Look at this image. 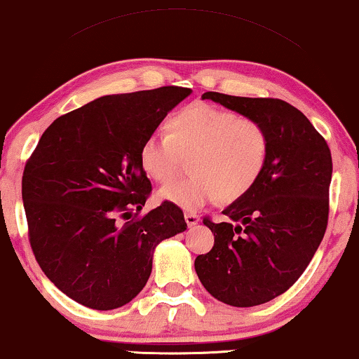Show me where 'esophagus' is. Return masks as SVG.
<instances>
[{"instance_id":"obj_1","label":"esophagus","mask_w":359,"mask_h":359,"mask_svg":"<svg viewBox=\"0 0 359 359\" xmlns=\"http://www.w3.org/2000/svg\"><path fill=\"white\" fill-rule=\"evenodd\" d=\"M184 217H185V222H187V225H189V226L197 225L198 222H201V217L195 215V213H192V212H187V213H185Z\"/></svg>"}]
</instances>
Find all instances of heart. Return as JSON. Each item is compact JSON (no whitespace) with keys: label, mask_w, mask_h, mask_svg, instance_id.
Segmentation results:
<instances>
[{"label":"heart","mask_w":359,"mask_h":359,"mask_svg":"<svg viewBox=\"0 0 359 359\" xmlns=\"http://www.w3.org/2000/svg\"><path fill=\"white\" fill-rule=\"evenodd\" d=\"M167 130L149 134L139 151L142 170L167 182L182 156H190L192 175L158 189V198L182 210H201L222 198L238 201L255 187L266 167L270 137L258 121L238 117L212 104H192L177 111Z\"/></svg>","instance_id":"b5f03b06"}]
</instances>
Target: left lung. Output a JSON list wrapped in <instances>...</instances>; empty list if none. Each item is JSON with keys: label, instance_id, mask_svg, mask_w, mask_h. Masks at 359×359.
<instances>
[{"label": "left lung", "instance_id": "8db88e82", "mask_svg": "<svg viewBox=\"0 0 359 359\" xmlns=\"http://www.w3.org/2000/svg\"><path fill=\"white\" fill-rule=\"evenodd\" d=\"M202 99L258 121L270 137L269 161L255 187L224 208L225 222L203 220L215 240L194 263L213 298L257 306L287 292L318 250L328 224L331 152L303 112L280 99L220 93Z\"/></svg>", "mask_w": 359, "mask_h": 359}]
</instances>
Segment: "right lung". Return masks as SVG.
<instances>
[{
	"instance_id": "add662e5",
	"label": "right lung",
	"mask_w": 359,
	"mask_h": 359,
	"mask_svg": "<svg viewBox=\"0 0 359 359\" xmlns=\"http://www.w3.org/2000/svg\"><path fill=\"white\" fill-rule=\"evenodd\" d=\"M192 89L112 94L57 117L41 135L22 174L29 242L41 270L62 293L93 310L134 300L162 240L184 232L170 202L142 219L151 180L139 162L144 139Z\"/></svg>"
}]
</instances>
